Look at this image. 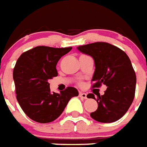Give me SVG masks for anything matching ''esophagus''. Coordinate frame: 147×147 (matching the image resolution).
Masks as SVG:
<instances>
[{"instance_id":"obj_1","label":"esophagus","mask_w":147,"mask_h":147,"mask_svg":"<svg viewBox=\"0 0 147 147\" xmlns=\"http://www.w3.org/2000/svg\"><path fill=\"white\" fill-rule=\"evenodd\" d=\"M79 96L80 97H81V98H84V99H86L87 98V95L85 93V92H79Z\"/></svg>"}]
</instances>
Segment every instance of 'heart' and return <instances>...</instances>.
I'll return each mask as SVG.
<instances>
[{"mask_svg": "<svg viewBox=\"0 0 147 147\" xmlns=\"http://www.w3.org/2000/svg\"><path fill=\"white\" fill-rule=\"evenodd\" d=\"M79 84H80H80H81V83H79Z\"/></svg>", "mask_w": 147, "mask_h": 147, "instance_id": "b5f03b06", "label": "heart"}]
</instances>
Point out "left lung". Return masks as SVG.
<instances>
[{"mask_svg":"<svg viewBox=\"0 0 147 147\" xmlns=\"http://www.w3.org/2000/svg\"><path fill=\"white\" fill-rule=\"evenodd\" d=\"M90 55L95 62L92 88L106 85L105 94L97 95L98 109L90 114L94 120L102 123L118 121L125 115L133 102L136 89V74L127 54L107 42H94L77 48ZM87 98L96 99L94 94Z\"/></svg>","mask_w":147,"mask_h":147,"instance_id":"left-lung-1","label":"left lung"}]
</instances>
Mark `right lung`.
Listing matches in <instances>:
<instances>
[{
    "label": "right lung",
    "mask_w": 147,
    "mask_h": 147,
    "mask_svg": "<svg viewBox=\"0 0 147 147\" xmlns=\"http://www.w3.org/2000/svg\"><path fill=\"white\" fill-rule=\"evenodd\" d=\"M72 49L37 46L23 52L13 68L16 99L24 113L38 123H49L59 117L68 102L79 95L68 86L60 93L51 92L49 80L57 77L60 58Z\"/></svg>",
    "instance_id": "right-lung-1"
}]
</instances>
